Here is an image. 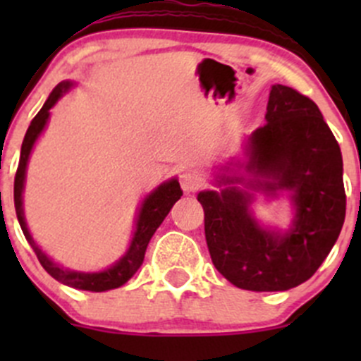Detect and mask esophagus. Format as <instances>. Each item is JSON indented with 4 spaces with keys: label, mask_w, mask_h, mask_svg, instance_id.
Here are the masks:
<instances>
[{
    "label": "esophagus",
    "mask_w": 361,
    "mask_h": 361,
    "mask_svg": "<svg viewBox=\"0 0 361 361\" xmlns=\"http://www.w3.org/2000/svg\"><path fill=\"white\" fill-rule=\"evenodd\" d=\"M180 183L185 192H195L202 187V176L199 173H195V171H185L181 174Z\"/></svg>",
    "instance_id": "obj_1"
}]
</instances>
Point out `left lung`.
<instances>
[{"mask_svg": "<svg viewBox=\"0 0 361 361\" xmlns=\"http://www.w3.org/2000/svg\"><path fill=\"white\" fill-rule=\"evenodd\" d=\"M267 122L250 137L248 169L262 188L293 192V227L285 235L258 227L250 199L235 187L201 192L204 234L211 260L225 279L251 292H283L307 281L341 234L345 216L342 155L336 136L312 99L274 85ZM225 183L241 181L221 178Z\"/></svg>", "mask_w": 361, "mask_h": 361, "instance_id": "8db88e82", "label": "left lung"}]
</instances>
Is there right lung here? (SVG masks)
<instances>
[{
    "label": "right lung",
    "mask_w": 361,
    "mask_h": 361,
    "mask_svg": "<svg viewBox=\"0 0 361 361\" xmlns=\"http://www.w3.org/2000/svg\"><path fill=\"white\" fill-rule=\"evenodd\" d=\"M71 87L69 82H63L52 90V94L49 96V99L45 101L43 108L36 113L35 118L31 120V126L27 127V133H25L23 148H20V160L19 167H17L16 173V181H13V201H16V213L19 218L20 228H23L25 239L31 245L32 251L38 257L39 264L43 265L47 272L52 276L54 279L61 281L63 285L73 286V288L78 290H87V292H106V290H113L122 286L123 283L129 281L134 274H136L137 269L141 267L145 258V251H147L148 243H150L152 235L155 234V231L159 228V225L162 224L164 218L167 216V213L171 211L173 204L181 197V188L180 183L176 180H171L167 183L160 185L154 194L148 195L145 199L143 206H141L140 216H137L136 224V232H134L133 243H130L129 251L116 262L115 265L103 272H75L68 271V269L59 267L57 264H54L42 250L36 246V243L32 241L31 234L27 231V225L24 221V213H23V190H24V176H25V166H27L29 154H31V148L35 145L36 137L39 136V133L45 127L47 120H49L50 108L57 103L63 92Z\"/></svg>",
    "instance_id": "right-lung-1"
}]
</instances>
